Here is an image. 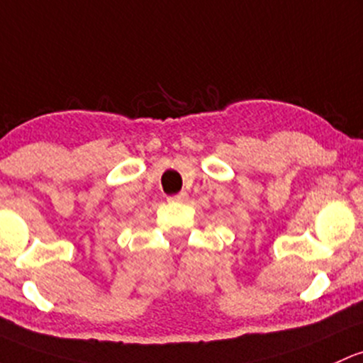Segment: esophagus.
Instances as JSON below:
<instances>
[{
    "instance_id": "obj_1",
    "label": "esophagus",
    "mask_w": 363,
    "mask_h": 363,
    "mask_svg": "<svg viewBox=\"0 0 363 363\" xmlns=\"http://www.w3.org/2000/svg\"><path fill=\"white\" fill-rule=\"evenodd\" d=\"M188 200V193L186 191H181V193L174 194V196L169 198V201H186Z\"/></svg>"
}]
</instances>
